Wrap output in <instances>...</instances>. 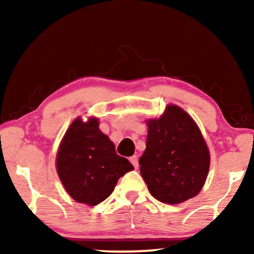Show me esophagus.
I'll use <instances>...</instances> for the list:
<instances>
[{
  "mask_svg": "<svg viewBox=\"0 0 254 254\" xmlns=\"http://www.w3.org/2000/svg\"><path fill=\"white\" fill-rule=\"evenodd\" d=\"M129 161H130L131 164H133V166H134L135 169L138 168V158H137V156H131V157L129 158Z\"/></svg>",
  "mask_w": 254,
  "mask_h": 254,
  "instance_id": "1",
  "label": "esophagus"
}]
</instances>
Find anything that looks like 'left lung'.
<instances>
[{
	"label": "left lung",
	"mask_w": 254,
	"mask_h": 254,
	"mask_svg": "<svg viewBox=\"0 0 254 254\" xmlns=\"http://www.w3.org/2000/svg\"><path fill=\"white\" fill-rule=\"evenodd\" d=\"M147 148L138 163L151 195L169 204L197 195L210 156L195 121L179 106L168 105L159 119L147 120Z\"/></svg>",
	"instance_id": "obj_1"
}]
</instances>
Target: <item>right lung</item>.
<instances>
[{
	"label": "right lung",
	"mask_w": 254,
	"mask_h": 254,
	"mask_svg": "<svg viewBox=\"0 0 254 254\" xmlns=\"http://www.w3.org/2000/svg\"><path fill=\"white\" fill-rule=\"evenodd\" d=\"M134 170L116 152L114 143L99 129L97 118L72 121L57 155V171L64 190L75 201L96 206L109 197L118 180Z\"/></svg>",
	"instance_id": "obj_1"
}]
</instances>
